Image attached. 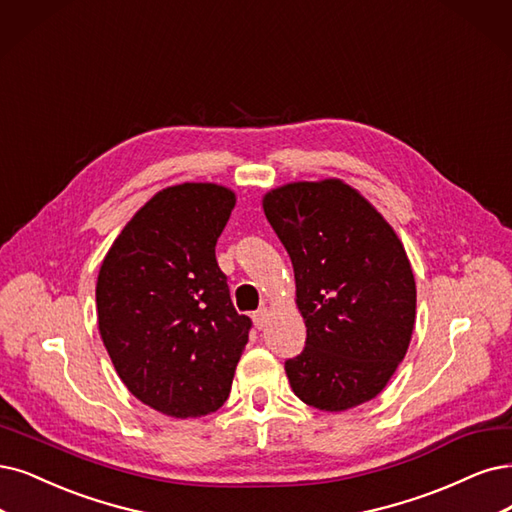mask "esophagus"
<instances>
[{
  "mask_svg": "<svg viewBox=\"0 0 512 512\" xmlns=\"http://www.w3.org/2000/svg\"><path fill=\"white\" fill-rule=\"evenodd\" d=\"M268 320H270V312H268V308H261V310H257L255 314H253V323H255V327L257 329H263L268 325Z\"/></svg>",
  "mask_w": 512,
  "mask_h": 512,
  "instance_id": "34e87169",
  "label": "esophagus"
}]
</instances>
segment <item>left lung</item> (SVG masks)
Returning a JSON list of instances; mask_svg holds the SVG:
<instances>
[{
    "instance_id": "1",
    "label": "left lung",
    "mask_w": 512,
    "mask_h": 512,
    "mask_svg": "<svg viewBox=\"0 0 512 512\" xmlns=\"http://www.w3.org/2000/svg\"><path fill=\"white\" fill-rule=\"evenodd\" d=\"M293 261L306 348L285 363L293 392L320 411L380 394L407 354L415 278L401 238L342 179L293 181L261 200Z\"/></svg>"
}]
</instances>
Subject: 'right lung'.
<instances>
[{
  "label": "right lung",
  "mask_w": 512,
  "mask_h": 512,
  "mask_svg": "<svg viewBox=\"0 0 512 512\" xmlns=\"http://www.w3.org/2000/svg\"><path fill=\"white\" fill-rule=\"evenodd\" d=\"M234 189H160L109 246L97 280L99 333L137 399L170 418H202L230 396L251 318L234 310L215 244Z\"/></svg>",
  "instance_id": "add662e5"
}]
</instances>
